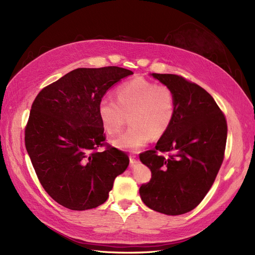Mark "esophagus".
<instances>
[{
    "mask_svg": "<svg viewBox=\"0 0 255 255\" xmlns=\"http://www.w3.org/2000/svg\"><path fill=\"white\" fill-rule=\"evenodd\" d=\"M129 163H130V166H134L138 163V159L134 155H129Z\"/></svg>",
    "mask_w": 255,
    "mask_h": 255,
    "instance_id": "esophagus-1",
    "label": "esophagus"
}]
</instances>
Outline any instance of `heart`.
Here are the masks:
<instances>
[{"label":"heart","mask_w":255,"mask_h":255,"mask_svg":"<svg viewBox=\"0 0 255 255\" xmlns=\"http://www.w3.org/2000/svg\"><path fill=\"white\" fill-rule=\"evenodd\" d=\"M117 101L103 97L98 104L99 119L105 132L119 133L129 116L130 127L113 140L120 149L136 151L158 138L170 127L174 116V95L167 85L143 78L122 84L116 91Z\"/></svg>","instance_id":"obj_1"}]
</instances>
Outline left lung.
Returning <instances> with one entry per match:
<instances>
[{
	"instance_id": "8db88e82",
	"label": "left lung",
	"mask_w": 255,
	"mask_h": 255,
	"mask_svg": "<svg viewBox=\"0 0 255 255\" xmlns=\"http://www.w3.org/2000/svg\"><path fill=\"white\" fill-rule=\"evenodd\" d=\"M174 95V116L155 148L139 154L150 182L139 194L151 210L166 215L190 212L202 201L225 157L228 126L208 92L181 75L152 73ZM170 152L165 158L161 152Z\"/></svg>"
}]
</instances>
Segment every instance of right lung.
<instances>
[{
	"label": "right lung",
	"mask_w": 255,
	"mask_h": 255,
	"mask_svg": "<svg viewBox=\"0 0 255 255\" xmlns=\"http://www.w3.org/2000/svg\"><path fill=\"white\" fill-rule=\"evenodd\" d=\"M125 68H79L44 87L32 104L25 148L48 195L69 210L103 204L126 171L128 154L105 142L98 104L114 84L132 75ZM100 146H105L99 152Z\"/></svg>",
	"instance_id": "1"
}]
</instances>
